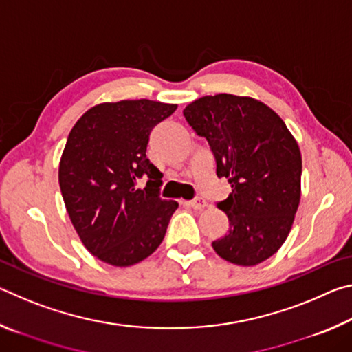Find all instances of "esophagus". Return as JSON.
<instances>
[{
  "label": "esophagus",
  "instance_id": "esophagus-1",
  "mask_svg": "<svg viewBox=\"0 0 352 352\" xmlns=\"http://www.w3.org/2000/svg\"><path fill=\"white\" fill-rule=\"evenodd\" d=\"M184 205H188L189 208H192V210H204V208L208 205L205 199H194V200H188L184 201Z\"/></svg>",
  "mask_w": 352,
  "mask_h": 352
}]
</instances>
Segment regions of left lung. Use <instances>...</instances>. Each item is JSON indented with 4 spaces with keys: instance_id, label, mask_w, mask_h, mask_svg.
<instances>
[{
    "instance_id": "left-lung-1",
    "label": "left lung",
    "mask_w": 352,
    "mask_h": 352,
    "mask_svg": "<svg viewBox=\"0 0 352 352\" xmlns=\"http://www.w3.org/2000/svg\"><path fill=\"white\" fill-rule=\"evenodd\" d=\"M183 116L206 138L217 177L228 178L233 189L217 201L230 228L212 248L231 264H261L281 248L294 223L301 195L300 147L283 119L252 98L205 96Z\"/></svg>"
}]
</instances>
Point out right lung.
I'll return each instance as SVG.
<instances>
[{
	"label": "right lung",
	"mask_w": 352,
	"mask_h": 352,
	"mask_svg": "<svg viewBox=\"0 0 352 352\" xmlns=\"http://www.w3.org/2000/svg\"><path fill=\"white\" fill-rule=\"evenodd\" d=\"M175 110L147 99L100 104L68 135L58 168L65 206L83 245L107 264L133 265L164 239L178 204L160 197L162 172L146 151L152 129Z\"/></svg>",
	"instance_id": "right-lung-1"
}]
</instances>
